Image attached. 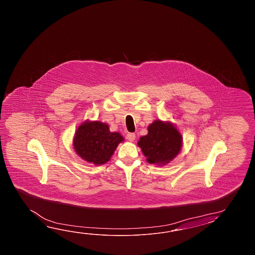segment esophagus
<instances>
[{"instance_id":"obj_1","label":"esophagus","mask_w":255,"mask_h":255,"mask_svg":"<svg viewBox=\"0 0 255 255\" xmlns=\"http://www.w3.org/2000/svg\"><path fill=\"white\" fill-rule=\"evenodd\" d=\"M135 134H134V133H128V134H127V139L129 140L130 142L135 140Z\"/></svg>"}]
</instances>
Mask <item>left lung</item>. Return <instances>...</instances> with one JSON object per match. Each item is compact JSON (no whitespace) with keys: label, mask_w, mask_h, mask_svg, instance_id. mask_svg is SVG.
Wrapping results in <instances>:
<instances>
[{"label":"left lung","mask_w":255,"mask_h":255,"mask_svg":"<svg viewBox=\"0 0 255 255\" xmlns=\"http://www.w3.org/2000/svg\"><path fill=\"white\" fill-rule=\"evenodd\" d=\"M183 138L170 121L155 120L147 127V134L142 135L137 146L149 164L167 165L179 155Z\"/></svg>","instance_id":"obj_1"}]
</instances>
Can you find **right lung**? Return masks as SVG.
<instances>
[{
  "mask_svg": "<svg viewBox=\"0 0 255 255\" xmlns=\"http://www.w3.org/2000/svg\"><path fill=\"white\" fill-rule=\"evenodd\" d=\"M124 137L119 132H110L109 126L101 121L86 120L77 128L73 138L76 154L96 166L110 160Z\"/></svg>",
  "mask_w": 255,
  "mask_h": 255,
  "instance_id": "right-lung-1",
  "label": "right lung"
}]
</instances>
